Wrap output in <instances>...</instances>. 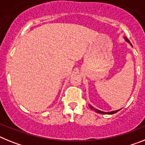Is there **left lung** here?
Listing matches in <instances>:
<instances>
[{
  "instance_id": "obj_1",
  "label": "left lung",
  "mask_w": 145,
  "mask_h": 145,
  "mask_svg": "<svg viewBox=\"0 0 145 145\" xmlns=\"http://www.w3.org/2000/svg\"><path fill=\"white\" fill-rule=\"evenodd\" d=\"M124 39H125V40L126 42H128V43H129V44H131V46H132L131 43L130 42V41L128 40V38H126V37H124ZM89 108H91V110H93V111H95V112H97V113L101 114H113L117 113V111H120V110H116V111H109V112H104V111H100V110L97 109V108H94L93 106H91V105H89Z\"/></svg>"
}]
</instances>
